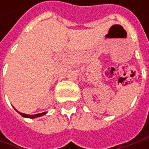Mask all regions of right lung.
I'll return each instance as SVG.
<instances>
[{"label": "right lung", "mask_w": 149, "mask_h": 149, "mask_svg": "<svg viewBox=\"0 0 149 149\" xmlns=\"http://www.w3.org/2000/svg\"><path fill=\"white\" fill-rule=\"evenodd\" d=\"M18 113H20L21 116H23V117H26V118H30L40 117V116H42V115H44V114H45V112H44V113H37V114H34V115H29V114H26V113H20V112H18Z\"/></svg>", "instance_id": "1"}]
</instances>
